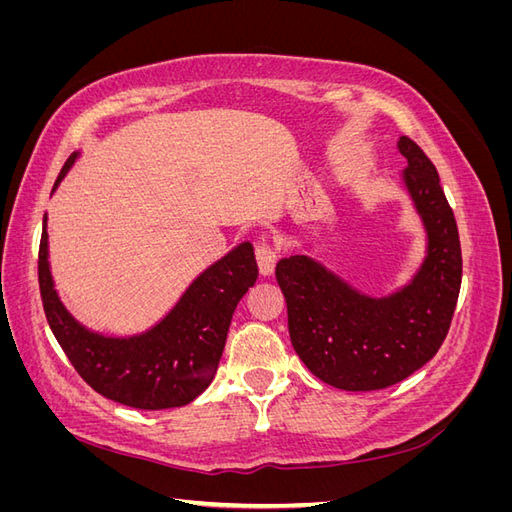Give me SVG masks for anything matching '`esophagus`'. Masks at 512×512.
Returning <instances> with one entry per match:
<instances>
[{
	"instance_id": "1",
	"label": "esophagus",
	"mask_w": 512,
	"mask_h": 512,
	"mask_svg": "<svg viewBox=\"0 0 512 512\" xmlns=\"http://www.w3.org/2000/svg\"><path fill=\"white\" fill-rule=\"evenodd\" d=\"M275 260L277 252L267 243H258L256 245V262H258V271L262 277H269L275 269Z\"/></svg>"
}]
</instances>
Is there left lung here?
Returning a JSON list of instances; mask_svg holds the SVG:
<instances>
[{
  "label": "left lung",
  "instance_id": "obj_1",
  "mask_svg": "<svg viewBox=\"0 0 512 512\" xmlns=\"http://www.w3.org/2000/svg\"><path fill=\"white\" fill-rule=\"evenodd\" d=\"M397 149L408 160L401 181L427 232V256L410 284L369 297L312 256L294 254L275 267L294 352L342 391L386 389L421 369L440 350L459 297V232L438 170L408 136Z\"/></svg>",
  "mask_w": 512,
  "mask_h": 512
}]
</instances>
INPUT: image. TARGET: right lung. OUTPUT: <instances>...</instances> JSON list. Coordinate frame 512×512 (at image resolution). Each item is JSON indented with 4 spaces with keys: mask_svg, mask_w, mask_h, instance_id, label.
Listing matches in <instances>:
<instances>
[{
    "mask_svg": "<svg viewBox=\"0 0 512 512\" xmlns=\"http://www.w3.org/2000/svg\"><path fill=\"white\" fill-rule=\"evenodd\" d=\"M76 158L79 153L68 158L55 188ZM256 277L254 247L241 243L200 273L156 327L108 337L83 327L61 303L49 267L46 215L42 220L38 282L49 327L91 389L130 408H179L207 389L218 371L235 307Z\"/></svg>",
    "mask_w": 512,
    "mask_h": 512,
    "instance_id": "right-lung-1",
    "label": "right lung"
}]
</instances>
